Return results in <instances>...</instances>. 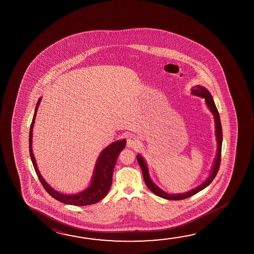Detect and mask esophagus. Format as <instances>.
<instances>
[{"instance_id":"esophagus-1","label":"esophagus","mask_w":254,"mask_h":254,"mask_svg":"<svg viewBox=\"0 0 254 254\" xmlns=\"http://www.w3.org/2000/svg\"><path fill=\"white\" fill-rule=\"evenodd\" d=\"M138 143H139V141H138L137 138L135 137V136H129L127 138V145L128 146V147L133 148V147H135V146L137 145Z\"/></svg>"}]
</instances>
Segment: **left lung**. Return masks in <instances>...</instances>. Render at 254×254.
<instances>
[{"mask_svg":"<svg viewBox=\"0 0 254 254\" xmlns=\"http://www.w3.org/2000/svg\"><path fill=\"white\" fill-rule=\"evenodd\" d=\"M192 94L195 96H201L205 99V103L207 104L208 107L210 109V111L212 112L213 116H214V121H215V128H216V140L217 144H218V150H217V156L214 161V165L212 167V173L210 176L208 177V179L204 183H202L200 186L195 188L194 190H192L190 191L187 192V193H183V194H176V195H170L167 194L165 191H163L162 190H160L159 188L157 187L154 184L150 178L149 175V170L148 167L146 165L145 161L143 160V158H141L140 155L136 156L137 158L138 163L141 167V171H142V175H143V178H144V182H145L147 187L149 188L150 191L153 192L154 194L166 198L168 200H182L188 198L191 195H195L197 192L201 191L202 190H204V188L207 187L210 183H212L213 179L215 178L217 173L219 171L220 165V158H221V145H222V128H221V123H220V114L216 108V105L214 104V101L212 96H211L210 92L208 91L205 87H202V86H195V87H192Z\"/></svg>","mask_w":254,"mask_h":254,"instance_id":"8db88e82","label":"left lung"}]
</instances>
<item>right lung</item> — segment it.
<instances>
[{
	"label": "right lung",
	"mask_w": 254,
	"mask_h": 254,
	"mask_svg": "<svg viewBox=\"0 0 254 254\" xmlns=\"http://www.w3.org/2000/svg\"><path fill=\"white\" fill-rule=\"evenodd\" d=\"M40 102H41V98H39L35 107L34 118L30 126L29 133L30 157L34 165V170L37 174L38 178L42 183V186L46 190V191L53 198L59 200V202H62L64 204H72V205H88V204H96L107 195L109 190L112 186L114 167L116 164L117 158L119 157V154L125 148V140L115 141L102 151L96 162L91 184L86 190L75 195H64L62 193L56 191L42 178V175L38 170L37 164L35 162V158L32 150L33 127H34V120L37 113L38 106L40 104Z\"/></svg>",
	"instance_id": "obj_1"
}]
</instances>
